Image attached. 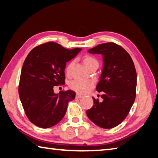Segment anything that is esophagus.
Returning a JSON list of instances; mask_svg holds the SVG:
<instances>
[{"label":"esophagus","mask_w":158,"mask_h":158,"mask_svg":"<svg viewBox=\"0 0 158 158\" xmlns=\"http://www.w3.org/2000/svg\"><path fill=\"white\" fill-rule=\"evenodd\" d=\"M76 97L77 98H82V97H83V96H82V95H81V94H77Z\"/></svg>","instance_id":"esophagus-1"}]
</instances>
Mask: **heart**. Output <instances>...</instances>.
<instances>
[{
    "instance_id": "obj_1",
    "label": "heart",
    "mask_w": 158,
    "mask_h": 158,
    "mask_svg": "<svg viewBox=\"0 0 158 158\" xmlns=\"http://www.w3.org/2000/svg\"><path fill=\"white\" fill-rule=\"evenodd\" d=\"M83 62L85 66L88 69L90 66L94 64H98V62L94 57L90 55H86L83 58ZM73 65V62H71L66 67V72L67 73H69L70 69ZM69 87L71 89H73L75 92H76L78 94H85L89 92L90 89L93 87V82L89 81V80H81V79H76L71 82L69 84Z\"/></svg>"
}]
</instances>
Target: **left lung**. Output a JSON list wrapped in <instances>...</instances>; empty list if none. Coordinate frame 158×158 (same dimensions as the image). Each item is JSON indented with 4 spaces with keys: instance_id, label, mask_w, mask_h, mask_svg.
<instances>
[{
    "instance_id": "left-lung-1",
    "label": "left lung",
    "mask_w": 158,
    "mask_h": 158,
    "mask_svg": "<svg viewBox=\"0 0 158 158\" xmlns=\"http://www.w3.org/2000/svg\"><path fill=\"white\" fill-rule=\"evenodd\" d=\"M88 52L103 55L104 66L96 88L103 93V101L93 98L94 105L87 110V115L101 128H112L126 118L136 97L134 62L123 47L113 42L99 44Z\"/></svg>"
}]
</instances>
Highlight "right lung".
Wrapping results in <instances>:
<instances>
[{"label": "right lung", "mask_w": 158, "mask_h": 158, "mask_svg": "<svg viewBox=\"0 0 158 158\" xmlns=\"http://www.w3.org/2000/svg\"><path fill=\"white\" fill-rule=\"evenodd\" d=\"M81 48H64L53 41L35 47L22 66L19 94L27 117L35 126L48 128L60 122L68 103L76 93L71 90L54 93V86L65 83L66 62L76 56Z\"/></svg>", "instance_id": "add662e5"}]
</instances>
